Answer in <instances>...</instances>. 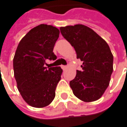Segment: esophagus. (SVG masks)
<instances>
[{
    "mask_svg": "<svg viewBox=\"0 0 127 127\" xmlns=\"http://www.w3.org/2000/svg\"><path fill=\"white\" fill-rule=\"evenodd\" d=\"M66 68H67V66H66V65H62V68L63 70H65Z\"/></svg>",
    "mask_w": 127,
    "mask_h": 127,
    "instance_id": "1",
    "label": "esophagus"
}]
</instances>
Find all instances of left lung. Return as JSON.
Listing matches in <instances>:
<instances>
[{
	"label": "left lung",
	"instance_id": "obj_1",
	"mask_svg": "<svg viewBox=\"0 0 127 127\" xmlns=\"http://www.w3.org/2000/svg\"><path fill=\"white\" fill-rule=\"evenodd\" d=\"M64 38L73 46L82 63V70L70 82L74 95L81 101L98 100L108 87L113 70V56L107 42L92 29L82 24L60 28Z\"/></svg>",
	"mask_w": 127,
	"mask_h": 127
}]
</instances>
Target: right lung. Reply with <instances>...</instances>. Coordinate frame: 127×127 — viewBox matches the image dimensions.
I'll return each mask as SVG.
<instances>
[{
  "instance_id": "right-lung-1",
  "label": "right lung",
  "mask_w": 127,
  "mask_h": 127,
  "mask_svg": "<svg viewBox=\"0 0 127 127\" xmlns=\"http://www.w3.org/2000/svg\"><path fill=\"white\" fill-rule=\"evenodd\" d=\"M59 30L40 24L29 31L19 42L13 59L14 75L18 90L31 106L43 108L55 97L61 80V67H46V61L55 60L53 52Z\"/></svg>"
}]
</instances>
